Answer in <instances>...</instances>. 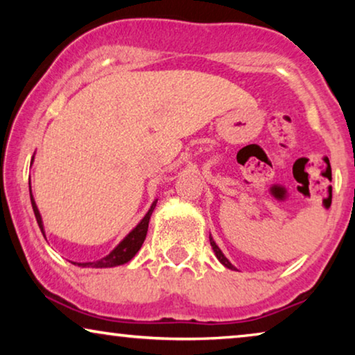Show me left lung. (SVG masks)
Returning a JSON list of instances; mask_svg holds the SVG:
<instances>
[{"mask_svg": "<svg viewBox=\"0 0 355 355\" xmlns=\"http://www.w3.org/2000/svg\"><path fill=\"white\" fill-rule=\"evenodd\" d=\"M210 244H211V249H213V252H215L216 259H218V260H220V261H221V263L226 266V268H230V270H236V268H234V266H232V265H231V261H230V260H227L225 255H223V252L220 250V247H218V245L215 244V241H213V237H211V234H210Z\"/></svg>", "mask_w": 355, "mask_h": 355, "instance_id": "left-lung-1", "label": "left lung"}]
</instances>
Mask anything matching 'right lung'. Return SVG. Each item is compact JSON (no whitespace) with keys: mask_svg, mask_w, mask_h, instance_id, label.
Listing matches in <instances>:
<instances>
[{"mask_svg":"<svg viewBox=\"0 0 355 355\" xmlns=\"http://www.w3.org/2000/svg\"><path fill=\"white\" fill-rule=\"evenodd\" d=\"M31 202H32V208H33V213H35L38 226H40V230L43 232L42 216H40V211H38V208L35 205V200H33L32 192H31ZM155 207H157V200L152 203V207H150L147 215L144 216V220L140 221L139 225L135 226L134 230L124 237L123 242H119V245L116 247V249L111 252L110 255H106V257H103V259H100L96 261H87V263H74V261H72V263L77 265V266H92V268H111V266H118V265L128 263V261L132 259L135 254H137L139 249L144 244L145 237H147L148 221H150V216H152V213L155 210ZM43 236H45V232H43Z\"/></svg>","mask_w":355,"mask_h":355,"instance_id":"obj_1","label":"right lung"}]
</instances>
